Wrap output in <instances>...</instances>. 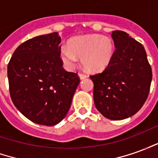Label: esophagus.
Returning a JSON list of instances; mask_svg holds the SVG:
<instances>
[{"mask_svg":"<svg viewBox=\"0 0 158 158\" xmlns=\"http://www.w3.org/2000/svg\"><path fill=\"white\" fill-rule=\"evenodd\" d=\"M79 78H80L81 79H85V78L88 77V75L85 74V73H79Z\"/></svg>","mask_w":158,"mask_h":158,"instance_id":"34e87169","label":"esophagus"}]
</instances>
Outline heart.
<instances>
[{"label":"heart","mask_w":158,"mask_h":158,"mask_svg":"<svg viewBox=\"0 0 158 158\" xmlns=\"http://www.w3.org/2000/svg\"><path fill=\"white\" fill-rule=\"evenodd\" d=\"M114 54V45L110 38L89 35L70 40L67 47L60 50V56L68 68L72 69L81 58L82 65L89 72H102L109 66Z\"/></svg>","instance_id":"b5f03b06"}]
</instances>
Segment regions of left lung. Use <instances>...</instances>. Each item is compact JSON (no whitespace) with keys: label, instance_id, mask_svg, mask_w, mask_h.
Wrapping results in <instances>:
<instances>
[{"label":"left lung","instance_id":"8db88e82","mask_svg":"<svg viewBox=\"0 0 158 158\" xmlns=\"http://www.w3.org/2000/svg\"><path fill=\"white\" fill-rule=\"evenodd\" d=\"M115 52L102 73L90 75L94 102L106 118L122 120L133 116L147 99L152 79V68L142 44L129 34H112Z\"/></svg>","mask_w":158,"mask_h":158}]
</instances>
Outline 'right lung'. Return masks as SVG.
<instances>
[{
    "label": "right lung",
    "mask_w": 158,
    "mask_h": 158,
    "mask_svg": "<svg viewBox=\"0 0 158 158\" xmlns=\"http://www.w3.org/2000/svg\"><path fill=\"white\" fill-rule=\"evenodd\" d=\"M61 37L56 32L22 43L7 65L14 106L30 121L53 126L65 118L79 85L77 73L62 68Z\"/></svg>",
    "instance_id": "right-lung-1"
}]
</instances>
